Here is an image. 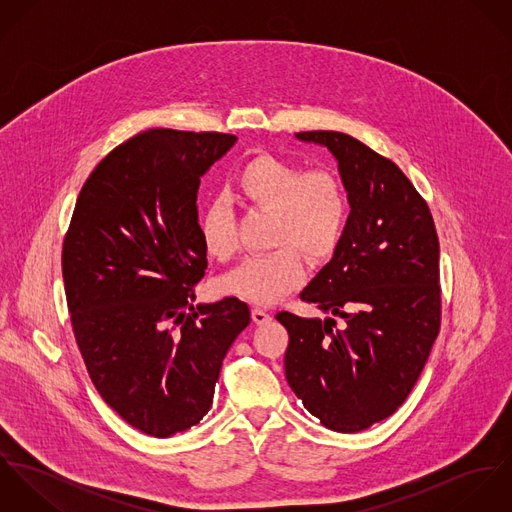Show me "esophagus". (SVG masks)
Instances as JSON below:
<instances>
[{"mask_svg": "<svg viewBox=\"0 0 512 512\" xmlns=\"http://www.w3.org/2000/svg\"><path fill=\"white\" fill-rule=\"evenodd\" d=\"M272 319V315L266 311V309H260V307H254L252 309V321L256 323V325H264V323H268Z\"/></svg>", "mask_w": 512, "mask_h": 512, "instance_id": "esophagus-1", "label": "esophagus"}]
</instances>
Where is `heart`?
<instances>
[{
	"mask_svg": "<svg viewBox=\"0 0 512 512\" xmlns=\"http://www.w3.org/2000/svg\"><path fill=\"white\" fill-rule=\"evenodd\" d=\"M238 195L252 207L272 213L270 246L220 278V292L256 305H270L295 290L305 278V260L325 264L337 252L349 215L343 183L331 171H303L274 155L250 159L236 179ZM207 252L228 260L238 248L234 219L224 199L207 203L201 217Z\"/></svg>",
	"mask_w": 512,
	"mask_h": 512,
	"instance_id": "heart-1",
	"label": "heart"
}]
</instances>
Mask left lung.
Returning <instances> with one entry per match:
<instances>
[{
    "mask_svg": "<svg viewBox=\"0 0 512 512\" xmlns=\"http://www.w3.org/2000/svg\"><path fill=\"white\" fill-rule=\"evenodd\" d=\"M295 138L335 155L351 213L331 262L299 293L327 319L276 315L290 333L286 378L325 428L355 434L402 406L430 357L441 323L438 232L388 157L341 132Z\"/></svg>",
    "mask_w": 512,
    "mask_h": 512,
    "instance_id": "left-lung-1",
    "label": "left lung"
}]
</instances>
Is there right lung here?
I'll list each match as a JSON object with an SVG mask.
<instances>
[{
	"instance_id": "add662e5",
	"label": "right lung",
	"mask_w": 512,
	"mask_h": 512,
	"mask_svg": "<svg viewBox=\"0 0 512 512\" xmlns=\"http://www.w3.org/2000/svg\"><path fill=\"white\" fill-rule=\"evenodd\" d=\"M234 142L167 128L126 140L82 185L65 234L67 305L90 380L153 438L203 420L222 359L250 323L238 297L193 307L207 270L197 191Z\"/></svg>"
}]
</instances>
